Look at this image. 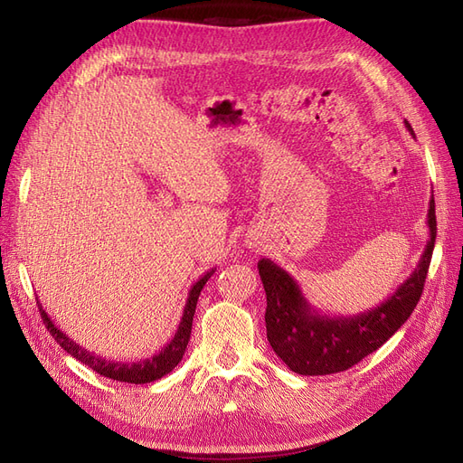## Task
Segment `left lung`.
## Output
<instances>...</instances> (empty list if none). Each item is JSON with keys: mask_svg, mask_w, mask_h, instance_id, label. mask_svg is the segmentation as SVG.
I'll use <instances>...</instances> for the list:
<instances>
[{"mask_svg": "<svg viewBox=\"0 0 463 463\" xmlns=\"http://www.w3.org/2000/svg\"><path fill=\"white\" fill-rule=\"evenodd\" d=\"M411 135V125L405 121ZM429 241L415 270L381 305L365 313L330 317L307 301L289 272L270 259L259 260V274L266 291V338L276 355L298 374H332L376 352L410 318L421 298L425 278L437 240L434 197L429 201Z\"/></svg>", "mask_w": 463, "mask_h": 463, "instance_id": "obj_1", "label": "left lung"}]
</instances>
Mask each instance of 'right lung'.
<instances>
[{
  "label": "right lung",
  "instance_id": "1",
  "mask_svg": "<svg viewBox=\"0 0 463 463\" xmlns=\"http://www.w3.org/2000/svg\"><path fill=\"white\" fill-rule=\"evenodd\" d=\"M216 272V269L204 272L197 282H194L189 289V296L184 307V315H181L179 326L174 334V338L170 340V344L164 345L158 354H154L146 359L141 361H109L106 357L96 355L94 352H87L85 347L79 345L77 342H73L69 335L60 330L58 326L53 325V320L48 317V313L42 309V303H38L40 309V317L44 320L46 328L50 330V334L53 335V340L58 342L69 355H73L77 361H80L82 365H89L92 371H96L98 374L108 376L111 381H119V383H129V384H146V383H154L158 378L165 376L172 369L177 367V363L184 359V354L187 349L189 338H191V326H193V317H194V309H197V301L201 296V289L204 288V284L208 282V278Z\"/></svg>",
  "mask_w": 463,
  "mask_h": 463
}]
</instances>
